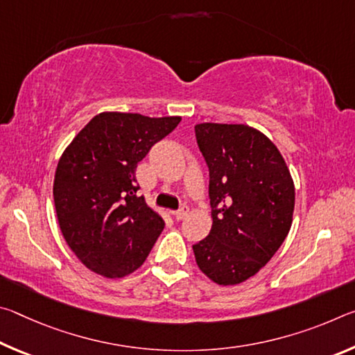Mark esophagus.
<instances>
[{
  "instance_id": "obj_1",
  "label": "esophagus",
  "mask_w": 355,
  "mask_h": 355,
  "mask_svg": "<svg viewBox=\"0 0 355 355\" xmlns=\"http://www.w3.org/2000/svg\"><path fill=\"white\" fill-rule=\"evenodd\" d=\"M188 213H189V208L188 207H182L180 209H177V211H173L172 214H173V218H175L177 220H182V219L186 218V216H188Z\"/></svg>"
}]
</instances>
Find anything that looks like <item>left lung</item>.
<instances>
[{
	"instance_id": "obj_1",
	"label": "left lung",
	"mask_w": 355,
	"mask_h": 355,
	"mask_svg": "<svg viewBox=\"0 0 355 355\" xmlns=\"http://www.w3.org/2000/svg\"><path fill=\"white\" fill-rule=\"evenodd\" d=\"M209 171V235L192 245L197 266L218 285H238L271 260L291 228L294 183L284 156L261 131L199 123Z\"/></svg>"
}]
</instances>
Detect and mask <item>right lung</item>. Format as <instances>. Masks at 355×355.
<instances>
[{
	"label": "right lung",
	"mask_w": 355,
	"mask_h": 355,
	"mask_svg": "<svg viewBox=\"0 0 355 355\" xmlns=\"http://www.w3.org/2000/svg\"><path fill=\"white\" fill-rule=\"evenodd\" d=\"M180 120L101 112L64 150L53 184L59 227L95 274L120 279L136 271L163 232V218L137 196L136 167Z\"/></svg>",
	"instance_id": "obj_1"
}]
</instances>
